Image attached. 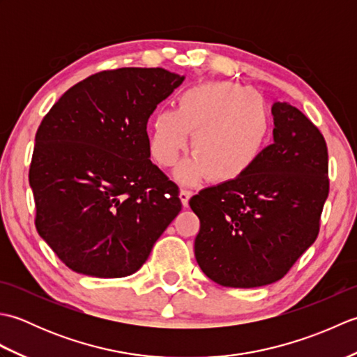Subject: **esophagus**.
<instances>
[{
	"label": "esophagus",
	"instance_id": "obj_1",
	"mask_svg": "<svg viewBox=\"0 0 357 357\" xmlns=\"http://www.w3.org/2000/svg\"><path fill=\"white\" fill-rule=\"evenodd\" d=\"M192 195L193 193L190 190H185V188H183V190L179 192V199H181V202H183L184 207H188V201H190Z\"/></svg>",
	"mask_w": 357,
	"mask_h": 357
}]
</instances>
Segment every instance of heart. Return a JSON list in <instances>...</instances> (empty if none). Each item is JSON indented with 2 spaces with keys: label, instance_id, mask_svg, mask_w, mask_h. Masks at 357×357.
<instances>
[{
  "label": "heart",
  "instance_id": "obj_1",
  "mask_svg": "<svg viewBox=\"0 0 357 357\" xmlns=\"http://www.w3.org/2000/svg\"><path fill=\"white\" fill-rule=\"evenodd\" d=\"M192 138L193 156L181 162L174 178L195 184L208 176L225 184L252 170L268 146L271 119L262 96L233 82H202L179 96L176 110H159L151 124L150 153L170 167Z\"/></svg>",
  "mask_w": 357,
  "mask_h": 357
}]
</instances>
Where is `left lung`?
<instances>
[{"label":"left lung","mask_w":357,"mask_h":357,"mask_svg":"<svg viewBox=\"0 0 357 357\" xmlns=\"http://www.w3.org/2000/svg\"><path fill=\"white\" fill-rule=\"evenodd\" d=\"M273 144L252 170L190 199L199 218L195 257L222 287L253 288L282 279L319 234L328 196L322 133L288 102L271 107Z\"/></svg>","instance_id":"obj_1"}]
</instances>
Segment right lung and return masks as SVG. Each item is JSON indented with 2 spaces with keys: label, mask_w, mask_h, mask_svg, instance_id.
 Listing matches in <instances>:
<instances>
[{
  "label": "right lung",
  "mask_w": 357,
  "mask_h": 357,
  "mask_svg": "<svg viewBox=\"0 0 357 357\" xmlns=\"http://www.w3.org/2000/svg\"><path fill=\"white\" fill-rule=\"evenodd\" d=\"M183 81L161 67L95 73L38 127L29 170L35 225L70 270L133 275L181 211L176 184L150 161L147 123Z\"/></svg>",
  "instance_id": "right-lung-1"
}]
</instances>
